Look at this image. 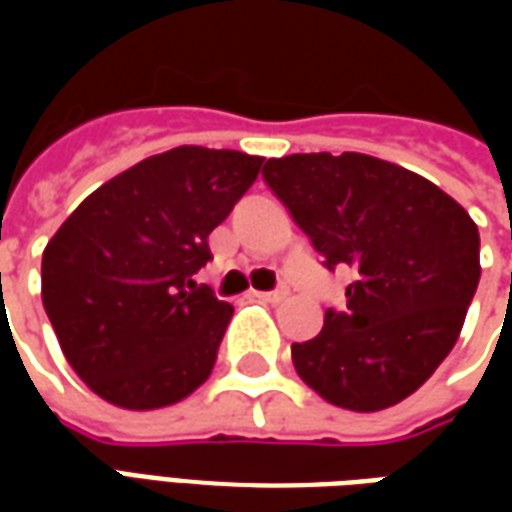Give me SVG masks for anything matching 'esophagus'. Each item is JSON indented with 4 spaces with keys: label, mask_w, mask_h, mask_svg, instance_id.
Here are the masks:
<instances>
[{
    "label": "esophagus",
    "mask_w": 512,
    "mask_h": 512,
    "mask_svg": "<svg viewBox=\"0 0 512 512\" xmlns=\"http://www.w3.org/2000/svg\"><path fill=\"white\" fill-rule=\"evenodd\" d=\"M255 299L268 301V304H279V301L288 299V290L279 288V290H268V293H255Z\"/></svg>",
    "instance_id": "esophagus-1"
}]
</instances>
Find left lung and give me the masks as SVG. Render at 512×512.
<instances>
[{
  "label": "left lung",
  "mask_w": 512,
  "mask_h": 512,
  "mask_svg": "<svg viewBox=\"0 0 512 512\" xmlns=\"http://www.w3.org/2000/svg\"><path fill=\"white\" fill-rule=\"evenodd\" d=\"M263 178L326 268L354 271L343 310L290 348L299 378L348 411L406 400L458 343L480 282L474 219L428 178L365 153L268 158Z\"/></svg>",
  "instance_id": "1"
}]
</instances>
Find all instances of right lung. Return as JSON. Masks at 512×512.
<instances>
[{
    "label": "right lung",
    "mask_w": 512,
    "mask_h": 512,
    "mask_svg": "<svg viewBox=\"0 0 512 512\" xmlns=\"http://www.w3.org/2000/svg\"><path fill=\"white\" fill-rule=\"evenodd\" d=\"M260 164L238 150L172 147L98 186L46 244V315L68 365L106 403L164 408L208 381L233 307L194 274Z\"/></svg>",
    "instance_id": "1"
}]
</instances>
